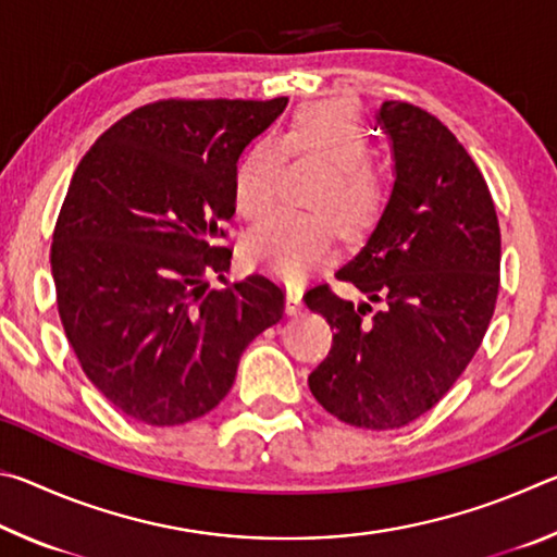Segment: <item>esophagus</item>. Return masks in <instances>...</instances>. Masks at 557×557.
<instances>
[{"instance_id": "1", "label": "esophagus", "mask_w": 557, "mask_h": 557, "mask_svg": "<svg viewBox=\"0 0 557 557\" xmlns=\"http://www.w3.org/2000/svg\"><path fill=\"white\" fill-rule=\"evenodd\" d=\"M305 305H301V289L299 287H289L285 295V312L287 314H299Z\"/></svg>"}]
</instances>
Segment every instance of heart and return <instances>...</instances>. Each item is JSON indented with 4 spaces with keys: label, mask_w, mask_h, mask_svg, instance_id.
<instances>
[{
    "label": "heart",
    "mask_w": 557,
    "mask_h": 557,
    "mask_svg": "<svg viewBox=\"0 0 557 557\" xmlns=\"http://www.w3.org/2000/svg\"><path fill=\"white\" fill-rule=\"evenodd\" d=\"M282 149L289 154H317L332 164L309 206L314 213L277 211L245 240V258L282 280H299L332 258L338 228L363 235L379 223L388 201L381 169L371 162V143L356 110L346 102H312L295 112L289 129L275 139L262 137L245 152L233 174V199L245 219L258 221L275 203ZM332 212L335 218L327 215Z\"/></svg>",
    "instance_id": "1"
}]
</instances>
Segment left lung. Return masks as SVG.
Here are the masks:
<instances>
[{
	"instance_id": "1",
	"label": "left lung",
	"mask_w": 557,
	"mask_h": 557,
	"mask_svg": "<svg viewBox=\"0 0 557 557\" xmlns=\"http://www.w3.org/2000/svg\"><path fill=\"white\" fill-rule=\"evenodd\" d=\"M375 122L391 137L393 191L336 277L382 309L354 307L329 285L307 292V307L334 329L309 391L346 425L395 430L435 408L482 346L498 295L502 231L482 172L435 115L385 100Z\"/></svg>"
}]
</instances>
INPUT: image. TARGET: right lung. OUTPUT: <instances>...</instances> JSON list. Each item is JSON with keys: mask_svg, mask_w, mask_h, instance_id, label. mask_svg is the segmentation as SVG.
I'll list each match as a JSON object with an SVG mask.
<instances>
[{"mask_svg": "<svg viewBox=\"0 0 557 557\" xmlns=\"http://www.w3.org/2000/svg\"><path fill=\"white\" fill-rule=\"evenodd\" d=\"M287 98L159 100L102 132L71 178L51 243L63 332L127 418L172 428L211 412L285 292L231 268L235 164ZM225 282V280H223Z\"/></svg>", "mask_w": 557, "mask_h": 557, "instance_id": "obj_1", "label": "right lung"}]
</instances>
